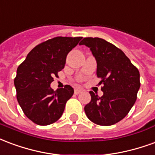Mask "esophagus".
<instances>
[{
    "label": "esophagus",
    "instance_id": "1",
    "mask_svg": "<svg viewBox=\"0 0 155 155\" xmlns=\"http://www.w3.org/2000/svg\"><path fill=\"white\" fill-rule=\"evenodd\" d=\"M82 92V90H80V89H75L74 90V94H79V93H81Z\"/></svg>",
    "mask_w": 155,
    "mask_h": 155
}]
</instances>
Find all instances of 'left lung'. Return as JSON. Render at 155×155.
Returning a JSON list of instances; mask_svg holds the SVG:
<instances>
[{"instance_id":"obj_1","label":"left lung","mask_w":155,"mask_h":155,"mask_svg":"<svg viewBox=\"0 0 155 155\" xmlns=\"http://www.w3.org/2000/svg\"><path fill=\"white\" fill-rule=\"evenodd\" d=\"M80 45L90 48L101 78L102 97L90 91L91 101L84 107L91 121L99 125L119 122L134 106L140 87V72L122 50L101 38H84Z\"/></svg>"}]
</instances>
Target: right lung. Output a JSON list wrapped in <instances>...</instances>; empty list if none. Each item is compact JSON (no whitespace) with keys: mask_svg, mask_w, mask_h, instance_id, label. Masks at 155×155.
Masks as SVG:
<instances>
[{"mask_svg":"<svg viewBox=\"0 0 155 155\" xmlns=\"http://www.w3.org/2000/svg\"><path fill=\"white\" fill-rule=\"evenodd\" d=\"M82 37H55L39 44L28 54L17 68L14 84L16 97L25 115L39 125L59 119L65 105L73 95L69 85L54 91V77L65 66L66 58Z\"/></svg>","mask_w":155,"mask_h":155,"instance_id":"1","label":"right lung"}]
</instances>
